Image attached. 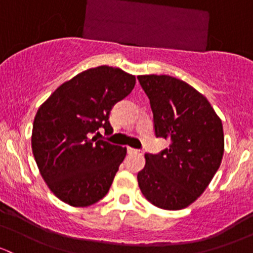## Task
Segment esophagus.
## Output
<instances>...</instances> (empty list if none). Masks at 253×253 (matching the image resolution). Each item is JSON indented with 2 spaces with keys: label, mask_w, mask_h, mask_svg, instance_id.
Segmentation results:
<instances>
[{
  "label": "esophagus",
  "mask_w": 253,
  "mask_h": 253,
  "mask_svg": "<svg viewBox=\"0 0 253 253\" xmlns=\"http://www.w3.org/2000/svg\"><path fill=\"white\" fill-rule=\"evenodd\" d=\"M139 150L136 149V148H132V147H127V153L132 154V153H138Z\"/></svg>",
  "instance_id": "34e87169"
}]
</instances>
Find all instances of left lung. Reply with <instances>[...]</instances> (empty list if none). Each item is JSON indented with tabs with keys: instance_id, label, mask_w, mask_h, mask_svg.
I'll return each instance as SVG.
<instances>
[{
	"instance_id": "obj_1",
	"label": "left lung",
	"mask_w": 253,
	"mask_h": 253,
	"mask_svg": "<svg viewBox=\"0 0 253 253\" xmlns=\"http://www.w3.org/2000/svg\"><path fill=\"white\" fill-rule=\"evenodd\" d=\"M148 95L155 136L170 141L159 154H145L137 175L152 205L178 211L195 202L220 167L223 124L205 95L171 76H138Z\"/></svg>"
}]
</instances>
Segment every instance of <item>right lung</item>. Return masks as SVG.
<instances>
[{"instance_id":"right-lung-1","label":"right lung","mask_w":253,"mask_h":253,"mask_svg":"<svg viewBox=\"0 0 253 253\" xmlns=\"http://www.w3.org/2000/svg\"><path fill=\"white\" fill-rule=\"evenodd\" d=\"M134 84V76L99 66L61 84L40 105L33 124V154L48 188L62 202L88 207L109 192L127 149L91 136L101 127L111 133L112 106Z\"/></svg>"}]
</instances>
